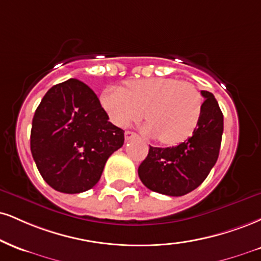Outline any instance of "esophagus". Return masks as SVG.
Instances as JSON below:
<instances>
[{"instance_id":"esophagus-1","label":"esophagus","mask_w":261,"mask_h":261,"mask_svg":"<svg viewBox=\"0 0 261 261\" xmlns=\"http://www.w3.org/2000/svg\"><path fill=\"white\" fill-rule=\"evenodd\" d=\"M135 137H136V134L133 133V131H125V140L126 141L135 139Z\"/></svg>"}]
</instances>
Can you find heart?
Listing matches in <instances>:
<instances>
[{
	"instance_id": "obj_1",
	"label": "heart",
	"mask_w": 261,
	"mask_h": 261,
	"mask_svg": "<svg viewBox=\"0 0 261 261\" xmlns=\"http://www.w3.org/2000/svg\"><path fill=\"white\" fill-rule=\"evenodd\" d=\"M100 103L115 125L125 127L146 111L144 131L164 144L184 142L194 133L203 112V96L193 84L174 77L133 80L126 89L109 86Z\"/></svg>"
}]
</instances>
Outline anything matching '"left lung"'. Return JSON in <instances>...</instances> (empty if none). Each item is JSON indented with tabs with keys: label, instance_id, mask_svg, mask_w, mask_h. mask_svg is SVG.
I'll list each match as a JSON object with an SVG mask.
<instances>
[{
	"label": "left lung",
	"instance_id": "obj_1",
	"mask_svg": "<svg viewBox=\"0 0 261 261\" xmlns=\"http://www.w3.org/2000/svg\"><path fill=\"white\" fill-rule=\"evenodd\" d=\"M205 98L198 126L191 137L175 147H149L139 166L142 184L153 192L180 197L196 190L209 175L220 152L224 115L214 95L200 91Z\"/></svg>",
	"mask_w": 261,
	"mask_h": 261
}]
</instances>
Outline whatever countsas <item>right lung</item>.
Returning a JSON list of instances; mask_svg holds the SVG:
<instances>
[{
	"mask_svg": "<svg viewBox=\"0 0 261 261\" xmlns=\"http://www.w3.org/2000/svg\"><path fill=\"white\" fill-rule=\"evenodd\" d=\"M122 144L124 130L109 121L98 97L80 80L51 87L34 114L31 154L43 180L58 192L92 188Z\"/></svg>",
	"mask_w": 261,
	"mask_h": 261,
	"instance_id": "obj_1",
	"label": "right lung"
}]
</instances>
